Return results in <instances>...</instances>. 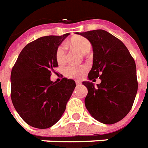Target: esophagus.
<instances>
[{"mask_svg":"<svg viewBox=\"0 0 148 148\" xmlns=\"http://www.w3.org/2000/svg\"><path fill=\"white\" fill-rule=\"evenodd\" d=\"M75 83H76V84H77V86L82 84V82H80V81H75Z\"/></svg>","mask_w":148,"mask_h":148,"instance_id":"34e87169","label":"esophagus"}]
</instances>
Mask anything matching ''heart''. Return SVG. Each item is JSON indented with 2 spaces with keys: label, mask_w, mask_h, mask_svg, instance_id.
<instances>
[{
  "label": "heart",
  "mask_w": 148,
  "mask_h": 148,
  "mask_svg": "<svg viewBox=\"0 0 148 148\" xmlns=\"http://www.w3.org/2000/svg\"><path fill=\"white\" fill-rule=\"evenodd\" d=\"M69 44L75 49L81 52L82 54H87L91 49V43L87 39L82 36L73 37L69 42ZM66 59V47L62 44L58 47L56 51V60L58 64L63 65L65 64ZM87 71V66H68L64 69L65 76L70 78H80L84 76Z\"/></svg>",
  "instance_id": "1"
}]
</instances>
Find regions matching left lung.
<instances>
[{"mask_svg":"<svg viewBox=\"0 0 148 148\" xmlns=\"http://www.w3.org/2000/svg\"><path fill=\"white\" fill-rule=\"evenodd\" d=\"M76 34L88 39L93 47V64L88 78L101 80L96 86L89 81L82 82L88 89L85 107L100 123H117L130 111L137 95L135 61L126 46L108 32L97 29Z\"/></svg>","mask_w":148,"mask_h":148,"instance_id":"8db88e82","label":"left lung"}]
</instances>
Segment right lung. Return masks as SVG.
Wrapping results in <instances>:
<instances>
[{
	"mask_svg": "<svg viewBox=\"0 0 148 148\" xmlns=\"http://www.w3.org/2000/svg\"><path fill=\"white\" fill-rule=\"evenodd\" d=\"M70 34L37 39L24 47L11 74V101L27 124L47 129L59 121L76 87L64 77L56 84L50 81L58 66L56 51Z\"/></svg>",
	"mask_w": 148,
	"mask_h": 148,
	"instance_id": "add662e5",
	"label": "right lung"
}]
</instances>
